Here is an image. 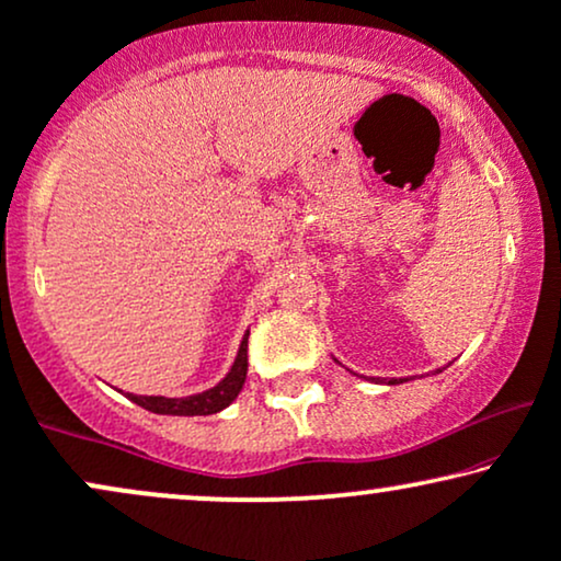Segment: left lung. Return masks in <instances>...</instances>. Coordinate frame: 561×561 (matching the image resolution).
<instances>
[{
	"label": "left lung",
	"mask_w": 561,
	"mask_h": 561,
	"mask_svg": "<svg viewBox=\"0 0 561 561\" xmlns=\"http://www.w3.org/2000/svg\"><path fill=\"white\" fill-rule=\"evenodd\" d=\"M396 382H407V380H403V378H391V380H388V386H396Z\"/></svg>",
	"instance_id": "left-lung-1"
}]
</instances>
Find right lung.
<instances>
[{"instance_id":"1","label":"right lung","mask_w":561,"mask_h":561,"mask_svg":"<svg viewBox=\"0 0 561 561\" xmlns=\"http://www.w3.org/2000/svg\"><path fill=\"white\" fill-rule=\"evenodd\" d=\"M248 333H243V342L238 346L236 363L230 365L228 375L217 382V386L207 388V391L194 393V396H181V399H168V396H137L126 393V399L137 403V407L152 411V414H165V416H209L217 411L228 409L232 401L238 399V393L243 391L245 373H248Z\"/></svg>"}]
</instances>
